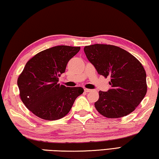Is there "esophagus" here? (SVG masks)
Segmentation results:
<instances>
[{
  "instance_id": "obj_1",
  "label": "esophagus",
  "mask_w": 159,
  "mask_h": 159,
  "mask_svg": "<svg viewBox=\"0 0 159 159\" xmlns=\"http://www.w3.org/2000/svg\"><path fill=\"white\" fill-rule=\"evenodd\" d=\"M84 91L87 93L89 92H91V91H92V89H84Z\"/></svg>"
}]
</instances>
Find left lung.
<instances>
[{
  "mask_svg": "<svg viewBox=\"0 0 159 159\" xmlns=\"http://www.w3.org/2000/svg\"><path fill=\"white\" fill-rule=\"evenodd\" d=\"M87 58L98 73L110 77L111 88L99 91L95 107L107 118H119L134 111L146 95V72L135 57L120 47L95 44L86 46Z\"/></svg>",
  "mask_w": 159,
  "mask_h": 159,
  "instance_id": "8db88e82",
  "label": "left lung"
}]
</instances>
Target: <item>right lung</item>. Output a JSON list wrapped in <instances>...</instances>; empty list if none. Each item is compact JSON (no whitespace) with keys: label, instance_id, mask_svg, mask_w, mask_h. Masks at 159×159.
I'll return each instance as SVG.
<instances>
[{"label":"right lung","instance_id":"obj_1","mask_svg":"<svg viewBox=\"0 0 159 159\" xmlns=\"http://www.w3.org/2000/svg\"><path fill=\"white\" fill-rule=\"evenodd\" d=\"M80 49V47H53L39 52L26 63L17 85L22 102L35 115L48 121L62 118L84 92L82 87H66L58 82L69 60Z\"/></svg>","mask_w":159,"mask_h":159}]
</instances>
